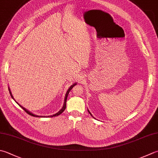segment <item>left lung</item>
<instances>
[{
  "instance_id": "8db88e82",
  "label": "left lung",
  "mask_w": 158,
  "mask_h": 158,
  "mask_svg": "<svg viewBox=\"0 0 158 158\" xmlns=\"http://www.w3.org/2000/svg\"><path fill=\"white\" fill-rule=\"evenodd\" d=\"M88 112H89V114H90V115H91V116H92V114L90 113V112H89V111L88 110ZM92 117H93V116H92ZM93 118H94V117H93Z\"/></svg>"
}]
</instances>
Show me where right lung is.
<instances>
[{
    "label": "right lung",
    "instance_id": "obj_1",
    "mask_svg": "<svg viewBox=\"0 0 158 158\" xmlns=\"http://www.w3.org/2000/svg\"><path fill=\"white\" fill-rule=\"evenodd\" d=\"M77 83H73V84L70 86V87L69 88V89H68V91H67V92L66 93V95H65V98H64V106H63V107H62V108H61V109L58 112H57L56 114H52V115H51V116H38V115H35V114H33V113H31V112H29V110H27L26 108H24V107H23L22 106H20V105L18 103H17L16 101H15V100L14 99V97L13 96H12V94H11V90H10V89H9V93H10V95H11V98H13V99L16 102V103L19 105V106L23 108V109L25 111V112L28 114H29V115H31V116H34V117H40V118H42V117H44V118H47V117H55V116H59V115H60V114L62 113L65 110V109H66V101H67V97H68V95H69V92H70V91L71 90V89H72V88L74 87V86H75V85H77Z\"/></svg>",
    "mask_w": 158,
    "mask_h": 158
}]
</instances>
